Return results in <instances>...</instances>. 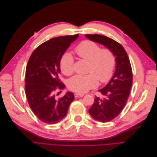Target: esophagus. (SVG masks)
Returning a JSON list of instances; mask_svg holds the SVG:
<instances>
[{
  "label": "esophagus",
  "instance_id": "1",
  "mask_svg": "<svg viewBox=\"0 0 157 157\" xmlns=\"http://www.w3.org/2000/svg\"><path fill=\"white\" fill-rule=\"evenodd\" d=\"M84 96V94H78V93H76V94H75V98L83 97Z\"/></svg>",
  "mask_w": 157,
  "mask_h": 157
}]
</instances>
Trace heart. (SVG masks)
<instances>
[{
    "instance_id": "obj_1",
    "label": "heart",
    "mask_w": 157,
    "mask_h": 157,
    "mask_svg": "<svg viewBox=\"0 0 157 157\" xmlns=\"http://www.w3.org/2000/svg\"><path fill=\"white\" fill-rule=\"evenodd\" d=\"M75 52L80 59L88 61L87 73L84 75H77L69 79L68 88L72 91L84 93L96 87L98 80L106 83L112 78L116 64V57L109 48H101L96 42L86 40L75 48ZM75 61L69 53H65L60 59L59 67L65 75H71L74 71Z\"/></svg>"
}]
</instances>
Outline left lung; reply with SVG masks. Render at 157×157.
<instances>
[{
  "label": "left lung",
  "instance_id": "8db88e82",
  "mask_svg": "<svg viewBox=\"0 0 157 157\" xmlns=\"http://www.w3.org/2000/svg\"><path fill=\"white\" fill-rule=\"evenodd\" d=\"M94 42H98L111 50L116 56V71L106 86L99 91L102 99L95 97L89 113L95 120L109 122L116 118L125 107L132 85V70L126 50L120 43L100 35H86Z\"/></svg>",
  "mask_w": 157,
  "mask_h": 157
}]
</instances>
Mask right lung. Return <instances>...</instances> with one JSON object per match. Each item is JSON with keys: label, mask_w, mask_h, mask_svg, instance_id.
<instances>
[{"label": "right lung", "mask_w": 157, "mask_h": 157, "mask_svg": "<svg viewBox=\"0 0 157 157\" xmlns=\"http://www.w3.org/2000/svg\"><path fill=\"white\" fill-rule=\"evenodd\" d=\"M78 36V34L62 36L47 40L33 52L28 61L25 84L27 101L36 117L46 124L62 120L75 99L72 92L59 98L55 94L65 87L59 78L60 59Z\"/></svg>", "instance_id": "right-lung-1"}]
</instances>
